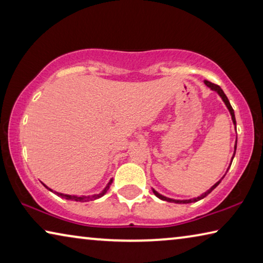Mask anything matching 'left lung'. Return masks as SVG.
I'll use <instances>...</instances> for the list:
<instances>
[{
	"mask_svg": "<svg viewBox=\"0 0 263 263\" xmlns=\"http://www.w3.org/2000/svg\"><path fill=\"white\" fill-rule=\"evenodd\" d=\"M204 83L206 84V86L211 89V90H215L216 92H218V95H219L220 97H221V100L224 101V103H225V105L228 106V109H229V111H230V114H231V117H232V121H233V124L235 125V116H234V110L232 109V106H231V104H230V101H229V99L228 97H226V95L224 94V91H222V89L218 86V84H215V83H212V82H210V81H204ZM234 149H237V141H235V146H234ZM234 154H235V152H234ZM234 154H233V157H232V160H231V161H233V158H234ZM232 163V162H231ZM225 176V175H224ZM224 176L221 177V180L224 179ZM221 180H219L217 182V183H215V185H212L210 189H209L208 191H205V193L204 194H202L201 196H198V197H195V198H191V199H173V198H168V197H166V196H162L161 194H159L158 191H155L154 189H152L153 190V193H154V195L157 196V197H159L160 199H162V201H167V202H171V203H177V204H186V203H194V202H197V201H201V199H203L204 197H206V196L211 193V191L216 188V186L220 183V181Z\"/></svg>",
	"mask_w": 263,
	"mask_h": 263,
	"instance_id": "1",
	"label": "left lung"
}]
</instances>
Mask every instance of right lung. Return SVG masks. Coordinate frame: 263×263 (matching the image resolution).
I'll use <instances>...</instances> for the list:
<instances>
[{
    "label": "right lung",
    "instance_id": "obj_1",
    "mask_svg": "<svg viewBox=\"0 0 263 263\" xmlns=\"http://www.w3.org/2000/svg\"><path fill=\"white\" fill-rule=\"evenodd\" d=\"M111 183H112V179H111L110 181H109V183L106 184V186L105 188L102 190V193H100V194H97V195H92V196H74V195H65V194H60V193H57V191H53L52 189H50L48 188V186H46L45 184H44V186H46V188L50 190V191H53V193L54 194H57L58 196H60V197H62V198H66V199H72V201H77V202H87V201H92V199H97V198H100V197H102V196H103L106 191H108V189L110 188V185H111Z\"/></svg>",
    "mask_w": 263,
    "mask_h": 263
}]
</instances>
